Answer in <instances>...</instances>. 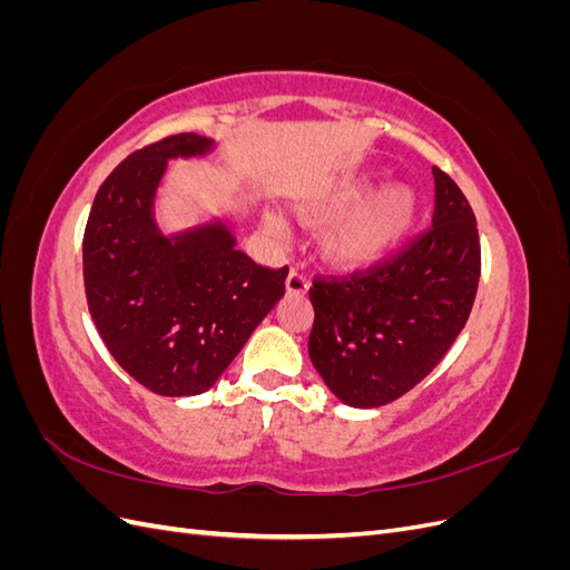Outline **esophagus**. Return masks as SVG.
I'll use <instances>...</instances> for the list:
<instances>
[{
  "label": "esophagus",
  "mask_w": 570,
  "mask_h": 570,
  "mask_svg": "<svg viewBox=\"0 0 570 570\" xmlns=\"http://www.w3.org/2000/svg\"><path fill=\"white\" fill-rule=\"evenodd\" d=\"M285 285H287L289 295H304V292L308 289V278L302 271H289Z\"/></svg>",
  "instance_id": "obj_1"
}]
</instances>
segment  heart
<instances>
[{"label":"heart","instance_id":"b5f03b06","mask_svg":"<svg viewBox=\"0 0 570 570\" xmlns=\"http://www.w3.org/2000/svg\"><path fill=\"white\" fill-rule=\"evenodd\" d=\"M368 176L342 178L323 199L325 216H344L331 235V254L344 266H366L387 254L411 230L416 220L419 199L406 185H387L371 193Z\"/></svg>","mask_w":570,"mask_h":570}]
</instances>
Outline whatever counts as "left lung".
I'll use <instances>...</instances> for the list:
<instances>
[{
    "label": "left lung",
    "mask_w": 570,
    "mask_h": 570,
    "mask_svg": "<svg viewBox=\"0 0 570 570\" xmlns=\"http://www.w3.org/2000/svg\"><path fill=\"white\" fill-rule=\"evenodd\" d=\"M433 226L364 271L316 275L308 356L337 400L375 409L400 400L450 352L480 281L475 214L433 166Z\"/></svg>",
    "instance_id": "left-lung-1"
}]
</instances>
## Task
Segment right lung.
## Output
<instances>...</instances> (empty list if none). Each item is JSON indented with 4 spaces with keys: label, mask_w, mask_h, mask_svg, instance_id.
I'll return each instance as SVG.
<instances>
[{
    "label": "right lung",
    "mask_w": 570,
    "mask_h": 570,
    "mask_svg": "<svg viewBox=\"0 0 570 570\" xmlns=\"http://www.w3.org/2000/svg\"><path fill=\"white\" fill-rule=\"evenodd\" d=\"M197 132L132 151L101 183L82 237V281L107 350L137 383L164 396L209 390L254 327L285 295L287 266H258L226 223L174 237L154 223L168 159L212 149Z\"/></svg>",
    "instance_id": "1"
}]
</instances>
